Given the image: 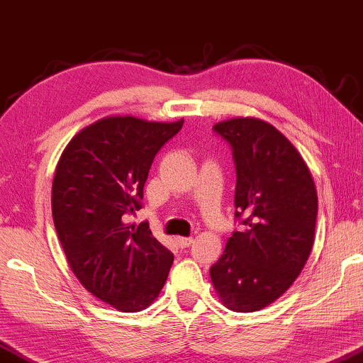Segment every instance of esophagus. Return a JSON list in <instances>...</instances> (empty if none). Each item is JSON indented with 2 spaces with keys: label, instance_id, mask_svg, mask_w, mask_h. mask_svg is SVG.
Listing matches in <instances>:
<instances>
[{
  "label": "esophagus",
  "instance_id": "obj_1",
  "mask_svg": "<svg viewBox=\"0 0 363 363\" xmlns=\"http://www.w3.org/2000/svg\"><path fill=\"white\" fill-rule=\"evenodd\" d=\"M177 244L182 247V249H185V247H190L193 244V239L191 238H177Z\"/></svg>",
  "mask_w": 363,
  "mask_h": 363
}]
</instances>
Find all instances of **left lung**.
<instances>
[{
	"mask_svg": "<svg viewBox=\"0 0 363 363\" xmlns=\"http://www.w3.org/2000/svg\"><path fill=\"white\" fill-rule=\"evenodd\" d=\"M214 130L233 147L235 218L245 219L209 275L225 308L259 311L306 265L316 229V186L296 147L267 121L233 118L214 124Z\"/></svg>",
	"mask_w": 363,
	"mask_h": 363,
	"instance_id": "1",
	"label": "left lung"
}]
</instances>
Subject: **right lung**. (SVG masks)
<instances>
[{"mask_svg":"<svg viewBox=\"0 0 363 363\" xmlns=\"http://www.w3.org/2000/svg\"><path fill=\"white\" fill-rule=\"evenodd\" d=\"M183 119H98L73 135L52 182V218L68 267L101 301L138 313L155 301L173 255L149 224L125 223L140 209L150 165Z\"/></svg>","mask_w":363,"mask_h":363,"instance_id":"add662e5","label":"right lung"}]
</instances>
